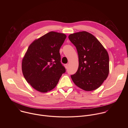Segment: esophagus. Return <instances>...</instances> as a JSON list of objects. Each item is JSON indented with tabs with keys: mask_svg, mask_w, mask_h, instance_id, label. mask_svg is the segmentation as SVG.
Returning a JSON list of instances; mask_svg holds the SVG:
<instances>
[{
	"mask_svg": "<svg viewBox=\"0 0 128 128\" xmlns=\"http://www.w3.org/2000/svg\"><path fill=\"white\" fill-rule=\"evenodd\" d=\"M64 66H65V67L66 69H67L68 67V64H66L64 65Z\"/></svg>",
	"mask_w": 128,
	"mask_h": 128,
	"instance_id": "esophagus-1",
	"label": "esophagus"
}]
</instances>
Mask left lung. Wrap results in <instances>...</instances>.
<instances>
[{
    "label": "left lung",
    "instance_id": "8db88e82",
    "mask_svg": "<svg viewBox=\"0 0 128 128\" xmlns=\"http://www.w3.org/2000/svg\"><path fill=\"white\" fill-rule=\"evenodd\" d=\"M77 50L79 65L77 72L71 78L80 88L91 91L100 87L109 72L108 54L95 36L86 31L69 35Z\"/></svg>",
    "mask_w": 128,
    "mask_h": 128
}]
</instances>
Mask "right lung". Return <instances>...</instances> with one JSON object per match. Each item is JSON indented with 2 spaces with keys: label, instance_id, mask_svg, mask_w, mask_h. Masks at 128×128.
Returning a JSON list of instances; mask_svg holds the SVG:
<instances>
[{
  "label": "right lung",
  "instance_id": "add662e5",
  "mask_svg": "<svg viewBox=\"0 0 128 128\" xmlns=\"http://www.w3.org/2000/svg\"><path fill=\"white\" fill-rule=\"evenodd\" d=\"M66 38L64 33L51 31L29 46L22 59V72L27 82L38 92L54 88L65 72L59 51Z\"/></svg>",
  "mask_w": 128,
  "mask_h": 128
}]
</instances>
